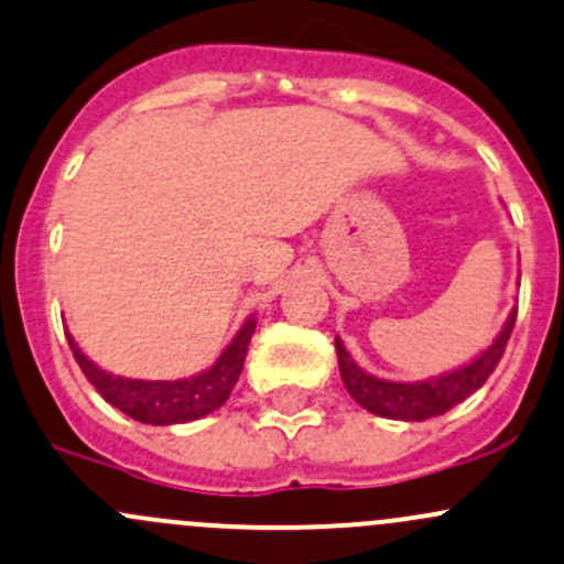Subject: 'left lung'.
I'll use <instances>...</instances> for the list:
<instances>
[{"label": "left lung", "mask_w": 564, "mask_h": 564, "mask_svg": "<svg viewBox=\"0 0 564 564\" xmlns=\"http://www.w3.org/2000/svg\"><path fill=\"white\" fill-rule=\"evenodd\" d=\"M513 324H517V307L508 316L506 327L495 337L486 351L478 354L476 359L467 361L465 367L452 372H443L437 378H426L416 383H400V381H383V378L365 372L351 354L346 351L340 337H335L337 348V365H340V378L346 383L348 394L359 402L365 411L376 413L383 419H397V422H424V419L441 416V413L452 411L462 400L481 389L486 378L495 372L497 361L502 359L511 337Z\"/></svg>", "instance_id": "8db88e82"}]
</instances>
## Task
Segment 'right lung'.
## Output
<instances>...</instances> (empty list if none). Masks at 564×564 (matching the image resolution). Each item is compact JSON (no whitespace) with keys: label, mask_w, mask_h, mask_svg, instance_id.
<instances>
[{"label":"right lung","mask_w":564,"mask_h":564,"mask_svg":"<svg viewBox=\"0 0 564 564\" xmlns=\"http://www.w3.org/2000/svg\"><path fill=\"white\" fill-rule=\"evenodd\" d=\"M257 318H246L240 332L232 337L224 354L210 367L192 378L181 381H140V378H123L105 372L80 351L75 337L67 332V343L73 348V357L80 365L83 376L88 378L94 389L110 402L112 408L132 416L142 424H186L194 419H203L221 408L229 400V391L235 389L237 378L242 372L248 343H251Z\"/></svg>","instance_id":"add662e5"}]
</instances>
